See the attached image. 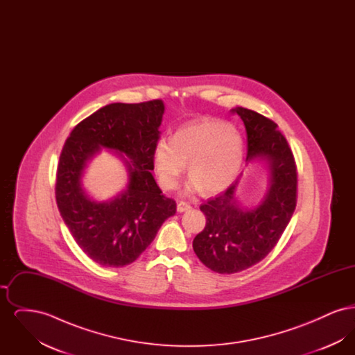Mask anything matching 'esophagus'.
I'll use <instances>...</instances> for the list:
<instances>
[{"label":"esophagus","mask_w":355,"mask_h":355,"mask_svg":"<svg viewBox=\"0 0 355 355\" xmlns=\"http://www.w3.org/2000/svg\"><path fill=\"white\" fill-rule=\"evenodd\" d=\"M187 209H190V205L187 202L181 201V202H178V205H177V211H178V213H184Z\"/></svg>","instance_id":"esophagus-1"}]
</instances>
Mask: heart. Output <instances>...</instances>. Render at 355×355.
<instances>
[{
	"label": "heart",
	"mask_w": 355,
	"mask_h": 355,
	"mask_svg": "<svg viewBox=\"0 0 355 355\" xmlns=\"http://www.w3.org/2000/svg\"><path fill=\"white\" fill-rule=\"evenodd\" d=\"M243 159V142L234 128L216 119H197L180 128L173 138H159L153 150L162 189H175L186 169L187 190L206 194L223 191L236 180Z\"/></svg>",
	"instance_id": "obj_1"
}]
</instances>
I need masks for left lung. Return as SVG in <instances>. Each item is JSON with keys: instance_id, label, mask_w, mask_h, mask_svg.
<instances>
[{"instance_id": "1", "label": "left lung", "mask_w": 355, "mask_h": 355, "mask_svg": "<svg viewBox=\"0 0 355 355\" xmlns=\"http://www.w3.org/2000/svg\"><path fill=\"white\" fill-rule=\"evenodd\" d=\"M245 123L246 161L269 162L270 187L257 207L239 206L236 184L201 205L206 226L193 249L206 268L220 274L246 270L270 253L286 229L297 205V165L278 125L245 107L232 109Z\"/></svg>"}]
</instances>
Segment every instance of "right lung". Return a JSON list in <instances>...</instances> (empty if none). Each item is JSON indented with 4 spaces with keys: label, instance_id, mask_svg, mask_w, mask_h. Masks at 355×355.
Instances as JSON below:
<instances>
[{
    "label": "right lung",
    "instance_id": "add662e5",
    "mask_svg": "<svg viewBox=\"0 0 355 355\" xmlns=\"http://www.w3.org/2000/svg\"><path fill=\"white\" fill-rule=\"evenodd\" d=\"M164 110L161 100L110 103L76 125L65 141L55 178L57 206L77 245L101 266L135 262L175 214V201L162 194L150 173ZM102 147L131 159H125L130 185L113 200L96 203L84 194L80 175Z\"/></svg>",
    "mask_w": 355,
    "mask_h": 355
}]
</instances>
